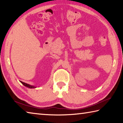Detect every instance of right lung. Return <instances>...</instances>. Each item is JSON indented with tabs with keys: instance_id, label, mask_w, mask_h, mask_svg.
<instances>
[{
	"instance_id": "1",
	"label": "right lung",
	"mask_w": 123,
	"mask_h": 123,
	"mask_svg": "<svg viewBox=\"0 0 123 123\" xmlns=\"http://www.w3.org/2000/svg\"><path fill=\"white\" fill-rule=\"evenodd\" d=\"M21 82V83L22 85H24L25 86L27 87L28 88H36V87L34 86H32V85H29L28 84V83H26L25 82H22V81H20Z\"/></svg>"
}]
</instances>
